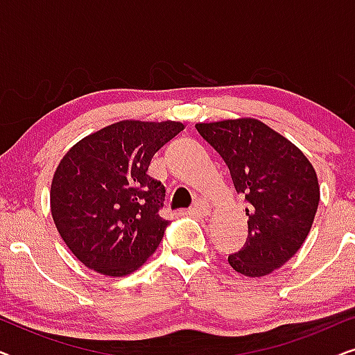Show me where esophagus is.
Returning <instances> with one entry per match:
<instances>
[{"mask_svg": "<svg viewBox=\"0 0 355 355\" xmlns=\"http://www.w3.org/2000/svg\"><path fill=\"white\" fill-rule=\"evenodd\" d=\"M193 210H196V211L198 213V215L207 216V215H210L211 207L208 205V203H207L205 200H202V198H198V200L193 202Z\"/></svg>", "mask_w": 355, "mask_h": 355, "instance_id": "esophagus-1", "label": "esophagus"}]
</instances>
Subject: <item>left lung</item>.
<instances>
[{
    "label": "left lung",
    "mask_w": 355,
    "mask_h": 355,
    "mask_svg": "<svg viewBox=\"0 0 355 355\" xmlns=\"http://www.w3.org/2000/svg\"><path fill=\"white\" fill-rule=\"evenodd\" d=\"M196 128L225 159L236 192L245 196L249 236L227 261L250 278L270 275L293 259L312 227L320 202L312 163L259 119H226Z\"/></svg>",
    "instance_id": "1"
}]
</instances>
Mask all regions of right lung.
Listing matches in <instances>:
<instances>
[{"label": "right lung", "instance_id": "add662e5", "mask_svg": "<svg viewBox=\"0 0 355 355\" xmlns=\"http://www.w3.org/2000/svg\"><path fill=\"white\" fill-rule=\"evenodd\" d=\"M184 129L176 121H119L87 135L58 164L50 203L56 230L87 268L125 276L157 250L168 220L153 155Z\"/></svg>", "mask_w": 355, "mask_h": 355}]
</instances>
